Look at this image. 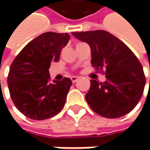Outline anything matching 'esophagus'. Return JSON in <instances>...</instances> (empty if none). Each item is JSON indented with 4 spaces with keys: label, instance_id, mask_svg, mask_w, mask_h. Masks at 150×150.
I'll use <instances>...</instances> for the list:
<instances>
[{
    "label": "esophagus",
    "instance_id": "obj_1",
    "mask_svg": "<svg viewBox=\"0 0 150 150\" xmlns=\"http://www.w3.org/2000/svg\"><path fill=\"white\" fill-rule=\"evenodd\" d=\"M71 80H72V83H76V82L78 81V77H72V78H71Z\"/></svg>",
    "mask_w": 150,
    "mask_h": 150
}]
</instances>
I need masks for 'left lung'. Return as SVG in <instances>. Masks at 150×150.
Returning a JSON list of instances; mask_svg holds the SVG:
<instances>
[{"instance_id": "obj_1", "label": "left lung", "mask_w": 150, "mask_h": 150, "mask_svg": "<svg viewBox=\"0 0 150 150\" xmlns=\"http://www.w3.org/2000/svg\"><path fill=\"white\" fill-rule=\"evenodd\" d=\"M72 34L90 46L91 63L95 70H105V82L90 81L86 100L91 108L108 118H120L131 112L140 100L145 85L143 67L134 53L106 31Z\"/></svg>"}]
</instances>
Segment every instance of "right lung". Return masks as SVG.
Returning <instances> with one entry per match:
<instances>
[{
    "label": "right lung",
    "mask_w": 150,
    "mask_h": 150,
    "mask_svg": "<svg viewBox=\"0 0 150 150\" xmlns=\"http://www.w3.org/2000/svg\"><path fill=\"white\" fill-rule=\"evenodd\" d=\"M69 39L67 33H42L12 62L7 78L10 95L16 108L27 118H52L64 106L72 81L64 78L50 82L48 69L52 62L59 61L61 51Z\"/></svg>",
    "instance_id": "1"
}]
</instances>
